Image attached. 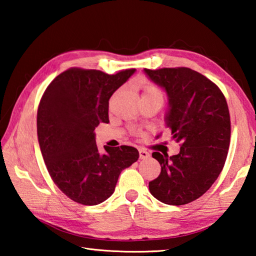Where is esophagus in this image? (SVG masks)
Returning <instances> with one entry per match:
<instances>
[{
    "label": "esophagus",
    "mask_w": 256,
    "mask_h": 256,
    "mask_svg": "<svg viewBox=\"0 0 256 256\" xmlns=\"http://www.w3.org/2000/svg\"><path fill=\"white\" fill-rule=\"evenodd\" d=\"M138 154H140V159H148L150 157V154L148 151L144 149H138Z\"/></svg>",
    "instance_id": "obj_1"
}]
</instances>
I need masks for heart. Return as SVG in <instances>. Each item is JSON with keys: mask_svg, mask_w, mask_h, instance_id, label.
<instances>
[{"mask_svg": "<svg viewBox=\"0 0 256 256\" xmlns=\"http://www.w3.org/2000/svg\"><path fill=\"white\" fill-rule=\"evenodd\" d=\"M144 94H160V92L157 88L149 86H146Z\"/></svg>", "mask_w": 256, "mask_h": 256, "instance_id": "1", "label": "heart"}]
</instances>
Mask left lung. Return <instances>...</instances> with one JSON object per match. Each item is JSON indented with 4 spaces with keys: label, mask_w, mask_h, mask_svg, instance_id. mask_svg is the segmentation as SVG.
Instances as JSON below:
<instances>
[{
    "label": "left lung",
    "mask_w": 256,
    "mask_h": 256,
    "mask_svg": "<svg viewBox=\"0 0 256 256\" xmlns=\"http://www.w3.org/2000/svg\"><path fill=\"white\" fill-rule=\"evenodd\" d=\"M168 97L166 126L180 142L178 154H152L162 172L149 182L150 193L164 204L183 206L202 196L218 178L230 142V116L218 86L188 68L148 70Z\"/></svg>",
    "instance_id": "8db88e82"
}]
</instances>
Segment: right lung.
Segmentation results:
<instances>
[{"mask_svg":"<svg viewBox=\"0 0 256 256\" xmlns=\"http://www.w3.org/2000/svg\"><path fill=\"white\" fill-rule=\"evenodd\" d=\"M136 68L107 74L68 68L47 86L37 112L42 158L56 186L71 200L96 206L115 190L120 172L138 159L128 146L98 151L94 128L108 123V100Z\"/></svg>","mask_w":256,"mask_h":256,"instance_id":"right-lung-1","label":"right lung"}]
</instances>
